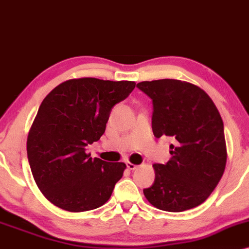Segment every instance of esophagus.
Returning a JSON list of instances; mask_svg holds the SVG:
<instances>
[{"label":"esophagus","instance_id":"obj_1","mask_svg":"<svg viewBox=\"0 0 249 249\" xmlns=\"http://www.w3.org/2000/svg\"><path fill=\"white\" fill-rule=\"evenodd\" d=\"M125 164H127V168L128 169H130V170H134V169H136V168H138V164H134V163H132V162H127V163H125Z\"/></svg>","mask_w":249,"mask_h":249}]
</instances>
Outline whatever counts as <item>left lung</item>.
Here are the masks:
<instances>
[{"label":"left lung","instance_id":"8db88e82","mask_svg":"<svg viewBox=\"0 0 249 249\" xmlns=\"http://www.w3.org/2000/svg\"><path fill=\"white\" fill-rule=\"evenodd\" d=\"M153 101L154 136H168L170 160L153 164L155 180L143 189L150 205L183 212L207 200L221 180L227 161L223 122L205 90L173 79L136 85Z\"/></svg>","mask_w":249,"mask_h":249}]
</instances>
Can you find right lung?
Wrapping results in <instances>:
<instances>
[{
  "instance_id": "1",
  "label": "right lung",
  "mask_w": 249,
  "mask_h": 249,
  "mask_svg": "<svg viewBox=\"0 0 249 249\" xmlns=\"http://www.w3.org/2000/svg\"><path fill=\"white\" fill-rule=\"evenodd\" d=\"M134 88L133 81L82 77L44 97L28 134L27 154L38 189L58 208L79 213L109 200L125 164L91 159L86 147L99 141L111 108Z\"/></svg>"
}]
</instances>
